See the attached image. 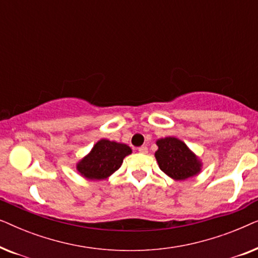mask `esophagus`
<instances>
[{"instance_id": "1", "label": "esophagus", "mask_w": 258, "mask_h": 258, "mask_svg": "<svg viewBox=\"0 0 258 258\" xmlns=\"http://www.w3.org/2000/svg\"><path fill=\"white\" fill-rule=\"evenodd\" d=\"M139 151L141 154H147L148 153V148L146 146H142V147L139 148Z\"/></svg>"}]
</instances>
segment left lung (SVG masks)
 <instances>
[{
    "instance_id": "obj_1",
    "label": "left lung",
    "mask_w": 258,
    "mask_h": 258,
    "mask_svg": "<svg viewBox=\"0 0 258 258\" xmlns=\"http://www.w3.org/2000/svg\"><path fill=\"white\" fill-rule=\"evenodd\" d=\"M155 157L160 169L176 181H184L201 171V162L185 143L175 137L158 140Z\"/></svg>"
}]
</instances>
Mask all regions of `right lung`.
Returning <instances> with one entry per match:
<instances>
[{
    "label": "right lung",
    "instance_id": "obj_1",
    "mask_svg": "<svg viewBox=\"0 0 258 258\" xmlns=\"http://www.w3.org/2000/svg\"><path fill=\"white\" fill-rule=\"evenodd\" d=\"M129 154L132 149L126 144L101 140L77 163V170L88 179H104L121 167L123 158Z\"/></svg>",
    "mask_w": 258,
    "mask_h": 258
}]
</instances>
